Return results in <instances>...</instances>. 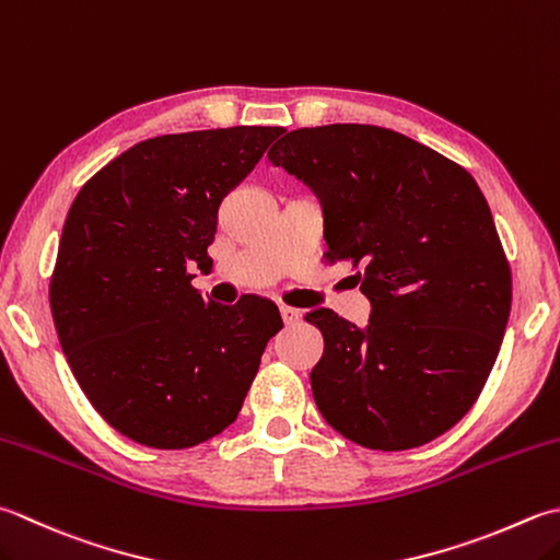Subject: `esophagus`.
I'll return each mask as SVG.
<instances>
[{"label":"esophagus","mask_w":560,"mask_h":560,"mask_svg":"<svg viewBox=\"0 0 560 560\" xmlns=\"http://www.w3.org/2000/svg\"><path fill=\"white\" fill-rule=\"evenodd\" d=\"M281 317H283V323L287 325H295L301 320V311H295V308H291V305H281Z\"/></svg>","instance_id":"obj_1"}]
</instances>
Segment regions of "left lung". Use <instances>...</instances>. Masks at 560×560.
Segmentation results:
<instances>
[{
    "label": "left lung",
    "instance_id": "8db88e82",
    "mask_svg": "<svg viewBox=\"0 0 560 560\" xmlns=\"http://www.w3.org/2000/svg\"><path fill=\"white\" fill-rule=\"evenodd\" d=\"M317 194L327 261H352L366 330L335 311L311 371L317 410L359 446L405 452L474 408L495 364L512 273L476 179L390 128H299L267 152Z\"/></svg>",
    "mask_w": 560,
    "mask_h": 560
}]
</instances>
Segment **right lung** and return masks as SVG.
I'll return each instance as SVG.
<instances>
[{"label":"right lung","instance_id":"1","mask_svg":"<svg viewBox=\"0 0 560 560\" xmlns=\"http://www.w3.org/2000/svg\"><path fill=\"white\" fill-rule=\"evenodd\" d=\"M283 133L279 126L142 140L86 182L65 218L50 311L72 374L128 440L189 448L235 422L283 323L257 295L206 303L218 208Z\"/></svg>","mask_w":560,"mask_h":560}]
</instances>
